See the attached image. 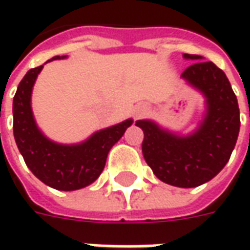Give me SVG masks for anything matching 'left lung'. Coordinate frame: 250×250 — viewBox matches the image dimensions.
Masks as SVG:
<instances>
[{"mask_svg":"<svg viewBox=\"0 0 250 250\" xmlns=\"http://www.w3.org/2000/svg\"><path fill=\"white\" fill-rule=\"evenodd\" d=\"M64 57L55 56L46 62ZM42 66L29 69L17 87L13 98L14 139L26 166L41 182L56 190H79L102 174L111 147L123 136L130 123L125 120L96 131L77 145L49 141L39 130L30 107L32 88Z\"/></svg>","mask_w":250,"mask_h":250,"instance_id":"1","label":"left lung"}]
</instances>
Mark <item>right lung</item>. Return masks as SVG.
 Here are the masks:
<instances>
[{
	"mask_svg": "<svg viewBox=\"0 0 250 250\" xmlns=\"http://www.w3.org/2000/svg\"><path fill=\"white\" fill-rule=\"evenodd\" d=\"M190 65L181 77L204 92L208 112L191 135L177 136L147 120L136 125L145 134L142 152L165 184L197 188L215 177L229 161L240 131L237 98L222 69L201 56H186Z\"/></svg>",
	"mask_w": 250,
	"mask_h": 250,
	"instance_id": "add662e5",
	"label": "right lung"
}]
</instances>
